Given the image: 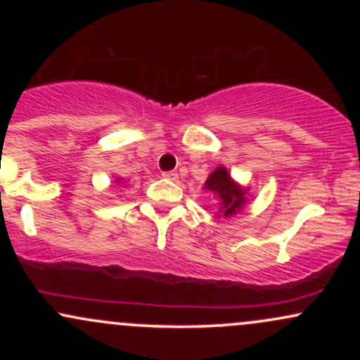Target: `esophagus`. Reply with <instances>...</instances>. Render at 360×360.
Returning a JSON list of instances; mask_svg holds the SVG:
<instances>
[{
	"label": "esophagus",
	"mask_w": 360,
	"mask_h": 360,
	"mask_svg": "<svg viewBox=\"0 0 360 360\" xmlns=\"http://www.w3.org/2000/svg\"><path fill=\"white\" fill-rule=\"evenodd\" d=\"M162 177L164 179H169V181H177V172L174 171H167V172H162Z\"/></svg>",
	"instance_id": "1"
}]
</instances>
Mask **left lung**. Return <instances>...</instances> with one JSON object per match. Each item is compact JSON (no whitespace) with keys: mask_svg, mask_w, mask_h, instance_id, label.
<instances>
[{"mask_svg":"<svg viewBox=\"0 0 360 360\" xmlns=\"http://www.w3.org/2000/svg\"><path fill=\"white\" fill-rule=\"evenodd\" d=\"M205 188L218 196L223 217H230V214L237 213L242 208V205L245 203V196H243L245 189L233 183L225 167H218L217 171H213L206 179Z\"/></svg>","mask_w":360,"mask_h":360,"instance_id":"left-lung-1","label":"left lung"}]
</instances>
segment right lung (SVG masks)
<instances>
[{
  "instance_id": "obj_1",
  "label": "right lung",
  "mask_w": 360,
  "mask_h": 360,
  "mask_svg": "<svg viewBox=\"0 0 360 360\" xmlns=\"http://www.w3.org/2000/svg\"><path fill=\"white\" fill-rule=\"evenodd\" d=\"M118 181H120V179H118Z\"/></svg>"
}]
</instances>
